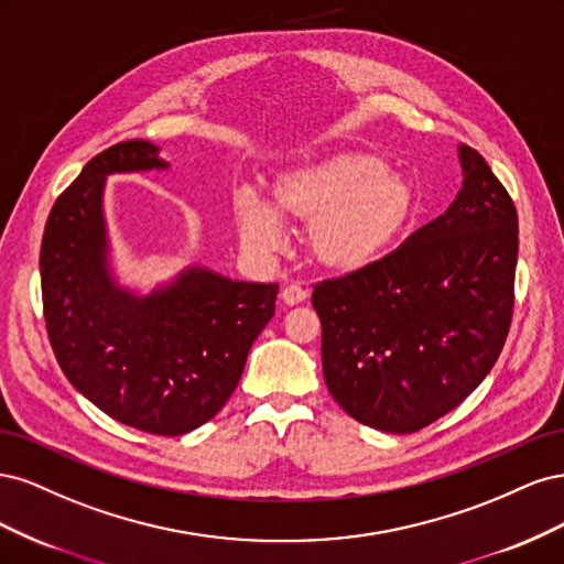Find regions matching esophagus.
<instances>
[{
  "label": "esophagus",
  "mask_w": 564,
  "mask_h": 564,
  "mask_svg": "<svg viewBox=\"0 0 564 564\" xmlns=\"http://www.w3.org/2000/svg\"><path fill=\"white\" fill-rule=\"evenodd\" d=\"M308 296H311L308 286H303V284H299V282H292V284H286V286L282 289V301H284L286 305L303 303Z\"/></svg>",
  "instance_id": "obj_1"
}]
</instances>
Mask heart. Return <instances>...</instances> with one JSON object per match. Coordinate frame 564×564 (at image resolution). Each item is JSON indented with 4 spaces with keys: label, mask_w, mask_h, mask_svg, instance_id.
<instances>
[{
    "label": "heart",
    "mask_w": 564,
    "mask_h": 564,
    "mask_svg": "<svg viewBox=\"0 0 564 564\" xmlns=\"http://www.w3.org/2000/svg\"><path fill=\"white\" fill-rule=\"evenodd\" d=\"M232 209L247 245L275 249L282 240L280 216L311 226L308 247L322 268L355 272L377 263L398 240L414 212V191L383 158L344 150L278 176L275 215L249 191L235 197Z\"/></svg>",
    "instance_id": "b5f03b06"
}]
</instances>
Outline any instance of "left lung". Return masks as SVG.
Returning <instances> with one entry per match:
<instances>
[{"mask_svg":"<svg viewBox=\"0 0 564 564\" xmlns=\"http://www.w3.org/2000/svg\"><path fill=\"white\" fill-rule=\"evenodd\" d=\"M449 209L383 259L313 284L322 371L365 425L416 433L449 414L499 360L513 319L518 212L470 145Z\"/></svg>","mask_w":564,"mask_h":564,"instance_id":"left-lung-1","label":"left lung"}]
</instances>
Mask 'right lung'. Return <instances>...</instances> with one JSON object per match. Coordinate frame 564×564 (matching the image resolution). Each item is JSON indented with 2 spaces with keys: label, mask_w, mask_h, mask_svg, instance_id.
Masks as SVG:
<instances>
[{
  "label": "right lung",
  "mask_w": 564,
  "mask_h": 564,
  "mask_svg": "<svg viewBox=\"0 0 564 564\" xmlns=\"http://www.w3.org/2000/svg\"><path fill=\"white\" fill-rule=\"evenodd\" d=\"M164 166L148 141L96 155L51 207L40 272L46 334L67 381L115 421L174 437L228 402L275 315L280 284L204 268L143 299L115 284L100 209L106 176Z\"/></svg>",
  "instance_id": "1"
}]
</instances>
